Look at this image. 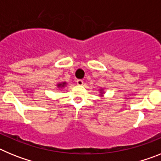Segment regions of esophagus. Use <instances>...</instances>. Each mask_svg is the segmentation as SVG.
Listing matches in <instances>:
<instances>
[{"mask_svg":"<svg viewBox=\"0 0 161 161\" xmlns=\"http://www.w3.org/2000/svg\"><path fill=\"white\" fill-rule=\"evenodd\" d=\"M76 84H77L78 85H82L84 84V81L82 80H76Z\"/></svg>","mask_w":161,"mask_h":161,"instance_id":"1","label":"esophagus"}]
</instances>
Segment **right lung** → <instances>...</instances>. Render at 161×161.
Here are the masks:
<instances>
[{"label": "right lung", "mask_w": 161, "mask_h": 161, "mask_svg": "<svg viewBox=\"0 0 161 161\" xmlns=\"http://www.w3.org/2000/svg\"><path fill=\"white\" fill-rule=\"evenodd\" d=\"M65 84H66V82H64V83H60L58 85V87H60V86H62V87H64L65 85Z\"/></svg>", "instance_id": "right-lung-1"}]
</instances>
